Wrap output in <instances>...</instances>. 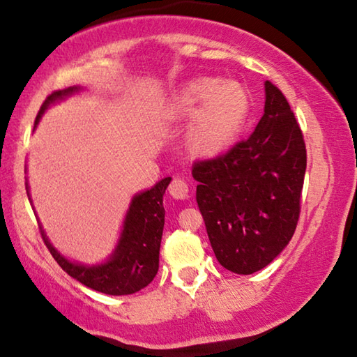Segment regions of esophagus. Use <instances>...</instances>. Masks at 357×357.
<instances>
[{
	"label": "esophagus",
	"mask_w": 357,
	"mask_h": 357,
	"mask_svg": "<svg viewBox=\"0 0 357 357\" xmlns=\"http://www.w3.org/2000/svg\"><path fill=\"white\" fill-rule=\"evenodd\" d=\"M168 192H169V195L173 197V199L184 200L185 197H188V194H189L188 183H185V181L183 178H179V176L178 178H173L172 184H169V188H168Z\"/></svg>",
	"instance_id": "esophagus-1"
}]
</instances>
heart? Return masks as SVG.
Segmentation results:
<instances>
[{"instance_id": "1", "label": "heart", "mask_w": 357, "mask_h": 357, "mask_svg": "<svg viewBox=\"0 0 357 357\" xmlns=\"http://www.w3.org/2000/svg\"><path fill=\"white\" fill-rule=\"evenodd\" d=\"M250 93L238 82L214 77L189 81L173 95L168 114L173 121L192 119L188 139L200 155H214L227 149L238 137L250 116Z\"/></svg>"}]
</instances>
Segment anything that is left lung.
<instances>
[{
  "instance_id": "obj_1",
  "label": "left lung",
  "mask_w": 357,
  "mask_h": 357,
  "mask_svg": "<svg viewBox=\"0 0 357 357\" xmlns=\"http://www.w3.org/2000/svg\"><path fill=\"white\" fill-rule=\"evenodd\" d=\"M305 169L302 130L267 81L264 116L251 137L192 167L208 238L224 268L251 275L284 250L301 214Z\"/></svg>"
}]
</instances>
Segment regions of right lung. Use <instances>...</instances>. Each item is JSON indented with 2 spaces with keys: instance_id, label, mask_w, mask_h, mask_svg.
Returning <instances> with one entry per match:
<instances>
[{
  "instance_id": "1",
  "label": "right lung",
  "mask_w": 357,
  "mask_h": 357,
  "mask_svg": "<svg viewBox=\"0 0 357 357\" xmlns=\"http://www.w3.org/2000/svg\"><path fill=\"white\" fill-rule=\"evenodd\" d=\"M81 87H68L50 93L39 109L35 127L49 105L76 93ZM172 178H165L151 188L133 197L123 220L121 238L114 252L106 262L100 265H84L71 262L55 250L41 229V236L47 250L71 278L82 282L90 289L107 294V296H128L143 289L154 280L158 270V251L165 224L163 194ZM26 194H28V184ZM30 199V194H28Z\"/></svg>"
}]
</instances>
